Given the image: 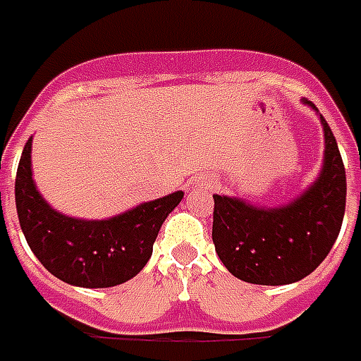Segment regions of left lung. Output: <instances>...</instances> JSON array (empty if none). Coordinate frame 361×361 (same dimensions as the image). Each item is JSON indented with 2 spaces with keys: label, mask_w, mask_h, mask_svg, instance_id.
<instances>
[{
  "label": "left lung",
  "mask_w": 361,
  "mask_h": 361,
  "mask_svg": "<svg viewBox=\"0 0 361 361\" xmlns=\"http://www.w3.org/2000/svg\"><path fill=\"white\" fill-rule=\"evenodd\" d=\"M321 120L323 165L315 180L288 204L258 206L239 196L214 194L212 239L224 267L243 282L286 286L323 262L340 233L346 208V171L332 130Z\"/></svg>",
  "instance_id": "left-lung-1"
}]
</instances>
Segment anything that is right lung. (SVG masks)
I'll use <instances>...</instances> for the list:
<instances>
[{
	"label": "right lung",
	"instance_id": "obj_1",
	"mask_svg": "<svg viewBox=\"0 0 361 361\" xmlns=\"http://www.w3.org/2000/svg\"><path fill=\"white\" fill-rule=\"evenodd\" d=\"M30 152L32 137L17 169L15 204L25 239L40 264L58 280L78 288H112L140 274L152 257L163 221L185 192L176 190L142 202L106 219L66 216L38 192Z\"/></svg>",
	"mask_w": 361,
	"mask_h": 361
}]
</instances>
